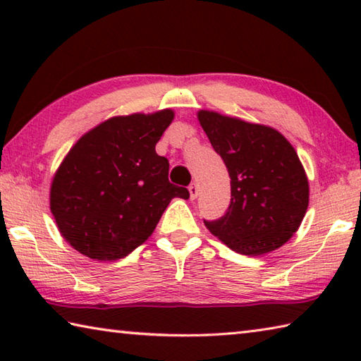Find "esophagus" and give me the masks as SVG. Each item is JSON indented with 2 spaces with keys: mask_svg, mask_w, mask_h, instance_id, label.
Returning a JSON list of instances; mask_svg holds the SVG:
<instances>
[{
  "mask_svg": "<svg viewBox=\"0 0 361 361\" xmlns=\"http://www.w3.org/2000/svg\"><path fill=\"white\" fill-rule=\"evenodd\" d=\"M189 194H191V199H195L199 195V185L197 183H191L189 185Z\"/></svg>",
  "mask_w": 361,
  "mask_h": 361,
  "instance_id": "1",
  "label": "esophagus"
}]
</instances>
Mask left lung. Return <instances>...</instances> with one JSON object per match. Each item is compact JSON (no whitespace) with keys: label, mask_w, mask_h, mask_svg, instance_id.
I'll list each match as a JSON object with an SVG mask.
<instances>
[{"label":"left lung","mask_w":361,"mask_h":361,"mask_svg":"<svg viewBox=\"0 0 361 361\" xmlns=\"http://www.w3.org/2000/svg\"><path fill=\"white\" fill-rule=\"evenodd\" d=\"M197 119L226 164L231 204L207 229L231 250L259 256L291 239L309 205V181L298 152L279 130L200 109Z\"/></svg>","instance_id":"8db88e82"}]
</instances>
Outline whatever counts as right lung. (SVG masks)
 <instances>
[{
    "label": "right lung",
    "instance_id": "add662e5",
    "mask_svg": "<svg viewBox=\"0 0 361 361\" xmlns=\"http://www.w3.org/2000/svg\"><path fill=\"white\" fill-rule=\"evenodd\" d=\"M175 113L114 116L78 140L51 185V212L63 239L97 261L132 253L156 229L186 188L169 181V161L156 143Z\"/></svg>",
    "mask_w": 361,
    "mask_h": 361
}]
</instances>
